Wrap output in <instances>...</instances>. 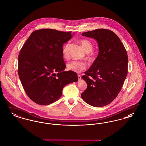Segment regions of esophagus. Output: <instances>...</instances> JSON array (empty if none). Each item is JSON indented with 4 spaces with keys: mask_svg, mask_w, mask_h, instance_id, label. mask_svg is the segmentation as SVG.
I'll return each mask as SVG.
<instances>
[{
    "mask_svg": "<svg viewBox=\"0 0 146 146\" xmlns=\"http://www.w3.org/2000/svg\"><path fill=\"white\" fill-rule=\"evenodd\" d=\"M78 80H80L82 79V76L80 75H78Z\"/></svg>",
    "mask_w": 146,
    "mask_h": 146,
    "instance_id": "esophagus-1",
    "label": "esophagus"
}]
</instances>
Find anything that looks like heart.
I'll return each instance as SVG.
<instances>
[{
  "instance_id": "obj_1",
  "label": "heart",
  "mask_w": 146,
  "mask_h": 146,
  "mask_svg": "<svg viewBox=\"0 0 146 146\" xmlns=\"http://www.w3.org/2000/svg\"><path fill=\"white\" fill-rule=\"evenodd\" d=\"M80 44L84 49V50L86 52L88 53L86 55V58L89 60H92L93 59V56L90 54L89 52L92 50L93 49V45L92 42L88 39H82L80 41ZM68 44L65 45L62 49V55L63 58L67 59L68 57ZM67 69L76 72V73H80L86 68V63L82 61H72L68 63L67 64Z\"/></svg>"
}]
</instances>
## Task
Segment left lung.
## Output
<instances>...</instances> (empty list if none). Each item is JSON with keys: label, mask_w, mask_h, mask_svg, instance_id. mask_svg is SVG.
<instances>
[{"label": "left lung", "mask_w": 146, "mask_h": 146, "mask_svg": "<svg viewBox=\"0 0 146 146\" xmlns=\"http://www.w3.org/2000/svg\"><path fill=\"white\" fill-rule=\"evenodd\" d=\"M82 35L95 39L99 52L82 77L88 87L81 97L92 106L104 107L111 104L122 88L127 74V52L117 35L110 30L96 29Z\"/></svg>", "instance_id": "left-lung-1"}]
</instances>
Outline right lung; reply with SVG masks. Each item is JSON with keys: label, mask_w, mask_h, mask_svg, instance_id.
Wrapping results in <instances>:
<instances>
[{"label": "right lung", "mask_w": 146, "mask_h": 146, "mask_svg": "<svg viewBox=\"0 0 146 146\" xmlns=\"http://www.w3.org/2000/svg\"><path fill=\"white\" fill-rule=\"evenodd\" d=\"M72 37L70 32L41 29L34 31L23 45L18 74L26 94L35 103L52 104L62 96L64 86L78 82L76 72L63 71L66 66L63 45Z\"/></svg>", "instance_id": "add662e5"}]
</instances>
